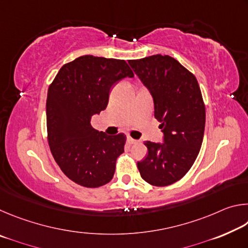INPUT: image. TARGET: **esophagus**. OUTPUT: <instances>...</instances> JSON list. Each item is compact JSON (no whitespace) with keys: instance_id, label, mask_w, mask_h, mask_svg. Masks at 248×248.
I'll list each match as a JSON object with an SVG mask.
<instances>
[{"instance_id":"obj_1","label":"esophagus","mask_w":248,"mask_h":248,"mask_svg":"<svg viewBox=\"0 0 248 248\" xmlns=\"http://www.w3.org/2000/svg\"><path fill=\"white\" fill-rule=\"evenodd\" d=\"M127 142L129 144H136V143H138V140H136V139H133V138H131V137H127Z\"/></svg>"}]
</instances>
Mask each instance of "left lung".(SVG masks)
<instances>
[{
    "instance_id": "1",
    "label": "left lung",
    "mask_w": 248,
    "mask_h": 248,
    "mask_svg": "<svg viewBox=\"0 0 248 248\" xmlns=\"http://www.w3.org/2000/svg\"><path fill=\"white\" fill-rule=\"evenodd\" d=\"M154 103V117L164 134L162 143L145 141L148 155L138 162L141 177L153 186H169L183 178L202 144L205 108L194 74L170 56L129 60Z\"/></svg>"
}]
</instances>
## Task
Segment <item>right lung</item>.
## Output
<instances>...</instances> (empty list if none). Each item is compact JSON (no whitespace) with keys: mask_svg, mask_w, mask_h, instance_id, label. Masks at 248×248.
<instances>
[{"mask_svg":"<svg viewBox=\"0 0 248 248\" xmlns=\"http://www.w3.org/2000/svg\"><path fill=\"white\" fill-rule=\"evenodd\" d=\"M133 77L124 60L87 54L64 64L50 84L46 105L49 146L74 183L96 188L114 177L127 138L97 131L91 119L106 109L111 86Z\"/></svg>","mask_w":248,"mask_h":248,"instance_id":"right-lung-1","label":"right lung"}]
</instances>
